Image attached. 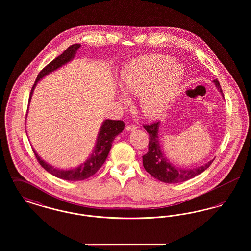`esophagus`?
Returning a JSON list of instances; mask_svg holds the SVG:
<instances>
[{"mask_svg": "<svg viewBox=\"0 0 251 251\" xmlns=\"http://www.w3.org/2000/svg\"><path fill=\"white\" fill-rule=\"evenodd\" d=\"M137 129V126L135 124H130V125H127L126 127V130L128 131H134Z\"/></svg>", "mask_w": 251, "mask_h": 251, "instance_id": "esophagus-1", "label": "esophagus"}]
</instances>
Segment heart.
Segmentation results:
<instances>
[{
  "label": "heart",
  "instance_id": "obj_1",
  "mask_svg": "<svg viewBox=\"0 0 251 251\" xmlns=\"http://www.w3.org/2000/svg\"><path fill=\"white\" fill-rule=\"evenodd\" d=\"M182 69L164 55H151L128 65L121 75V86L129 94L140 96V107L148 118H158L179 92ZM122 100H126L123 97Z\"/></svg>",
  "mask_w": 251,
  "mask_h": 251
}]
</instances>
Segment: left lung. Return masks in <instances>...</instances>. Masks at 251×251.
Segmentation results:
<instances>
[{
  "instance_id": "8db88e82",
  "label": "left lung",
  "mask_w": 251,
  "mask_h": 251,
  "mask_svg": "<svg viewBox=\"0 0 251 251\" xmlns=\"http://www.w3.org/2000/svg\"><path fill=\"white\" fill-rule=\"evenodd\" d=\"M217 89L223 96L220 84L217 80H214ZM224 97V96H223ZM160 122L157 121L151 124H144V129L149 133V151L143 156V166L146 171L151 174L155 179L167 182V183H178L185 181L188 179L195 178L199 174L202 173L208 167L212 165L215 159L208 162L204 166L192 168V169H183L173 167L170 162L164 156L162 151L159 137H158V129Z\"/></svg>"
}]
</instances>
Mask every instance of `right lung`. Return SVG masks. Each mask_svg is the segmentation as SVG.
Returning a JSON list of instances; mask_svg holds the SVG:
<instances>
[{
	"label": "right lung",
	"mask_w": 251,
	"mask_h": 251,
	"mask_svg": "<svg viewBox=\"0 0 251 251\" xmlns=\"http://www.w3.org/2000/svg\"><path fill=\"white\" fill-rule=\"evenodd\" d=\"M80 47H81L80 44H73L72 46H70L62 54H60L58 57L52 60L50 63H49L48 65L38 73L36 82L31 89L29 101L31 100L33 91L36 87L37 82L40 81L44 76L48 75L50 72L56 71L57 69H59L60 67H62L63 65L67 64L68 62L73 59L77 50ZM124 126L125 124L121 120H105L100 129V132L97 138V143L92 153L84 164H82L80 167L72 168V169H60V168L53 167L47 164L45 161H43L36 153L34 149L33 151L36 155V160L38 161L40 166L45 170H47L51 175L59 179H67V180H83L94 175L96 172L102 167V165L104 164L107 158L108 153L111 150L114 139L118 134H120V132L124 130Z\"/></svg>",
	"instance_id": "obj_1"
}]
</instances>
